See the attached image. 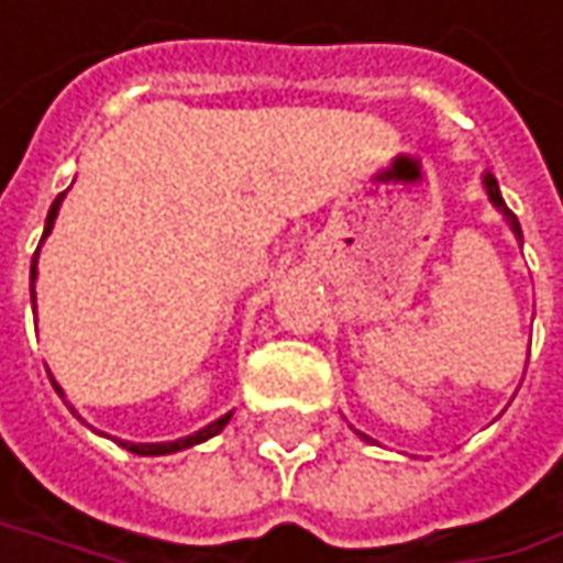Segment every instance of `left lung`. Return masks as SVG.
Here are the masks:
<instances>
[{
  "label": "left lung",
  "instance_id": "8db88e82",
  "mask_svg": "<svg viewBox=\"0 0 563 563\" xmlns=\"http://www.w3.org/2000/svg\"><path fill=\"white\" fill-rule=\"evenodd\" d=\"M483 188H486V195H489V201H493V208L506 218V224H508V231L515 234V241H521V224H518V218L511 214L506 208V201H503V191H499V181H496V175L493 172H486L483 175ZM358 437H365V433H358ZM368 440V437H365Z\"/></svg>",
  "mask_w": 563,
  "mask_h": 563
}]
</instances>
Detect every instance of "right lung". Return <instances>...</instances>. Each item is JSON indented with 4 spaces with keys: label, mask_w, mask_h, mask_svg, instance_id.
<instances>
[{
    "label": "right lung",
    "mask_w": 563,
    "mask_h": 563,
    "mask_svg": "<svg viewBox=\"0 0 563 563\" xmlns=\"http://www.w3.org/2000/svg\"><path fill=\"white\" fill-rule=\"evenodd\" d=\"M64 195L67 191H60L55 198V205H52V211H48V221H45V234H42V241L52 234V228H55V218H57V208H60V201H64ZM38 251H42V244H38ZM38 251H35V257H32V309H35V280H38ZM52 385H55V391L64 397L60 391V385H57L55 378H52ZM67 404V400H64ZM74 410V407H70ZM77 413V410H74ZM231 413L234 410H228L224 417H218V420H211L208 427H201V430H195V433H188V437H178V440H166V443H130V440H117L123 450H130V453H136V456H169V453H178V450H188V446H198V443H205V440H211V437H218L224 427H228V420H231Z\"/></svg>",
    "instance_id": "obj_1"
}]
</instances>
